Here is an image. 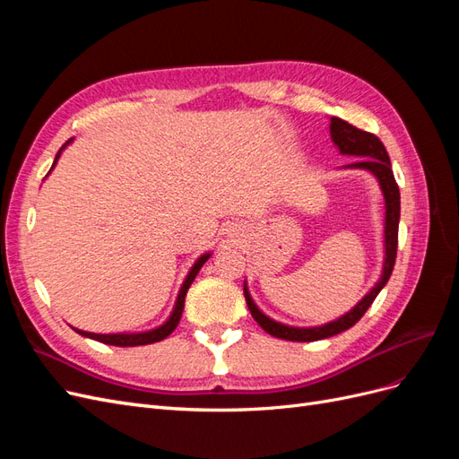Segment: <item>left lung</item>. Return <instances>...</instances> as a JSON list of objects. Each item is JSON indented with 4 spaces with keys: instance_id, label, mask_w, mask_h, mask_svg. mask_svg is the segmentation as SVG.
Instances as JSON below:
<instances>
[{
    "instance_id": "obj_1",
    "label": "left lung",
    "mask_w": 459,
    "mask_h": 459,
    "mask_svg": "<svg viewBox=\"0 0 459 459\" xmlns=\"http://www.w3.org/2000/svg\"><path fill=\"white\" fill-rule=\"evenodd\" d=\"M329 134L331 142L335 143L341 155L349 157H362L358 162L346 164L344 169H354V170H366L375 179H377L379 189L385 199V230H383V243H385V256H383V268L377 283H375L368 293L358 300L354 308H351L346 314L339 316L333 322L314 325V327H295L287 325L281 322H275L270 316L264 314L256 302L253 300L251 293H248L247 280L243 283L245 290V300L247 307L251 310L256 324L270 333V335L285 341H297V342H312L319 339H327L333 335H339V333L351 329L359 317L366 314V310L371 307V302L381 293V289L386 285L388 277L393 273L394 260H396V247H398V221H400V191L396 186V179L391 169V159H388V152L377 135L369 132L358 130L352 124L344 122L337 117H331L329 122Z\"/></svg>"
}]
</instances>
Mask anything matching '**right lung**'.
Segmentation results:
<instances>
[{
	"mask_svg": "<svg viewBox=\"0 0 459 459\" xmlns=\"http://www.w3.org/2000/svg\"><path fill=\"white\" fill-rule=\"evenodd\" d=\"M73 142H74V137H73V140H68V142L59 149L57 155H55L51 170L55 169V166H57V160H59V157H61V152H63L68 145H71ZM51 170H49V172H51ZM48 176H49V174H48ZM211 255H212V253H204V255H201V256L195 260V264H193L191 270H189L187 275H186V280H184L182 287H179V293H178V299H176V302H174V308H172L169 319H166V322L160 324L159 327H152V329H147V331H132V333H128V331H122V333H91V331H82V329H78V327H73V329L78 333V335H82V337L100 341V342H105V344H110V346H142V344H151V342H159V341L166 339V337H169L170 333L178 327L179 317H182V312H184V304H186L187 290H189L193 280H195L197 273L201 272L203 264H204L208 258H211Z\"/></svg>",
	"mask_w": 459,
	"mask_h": 459,
	"instance_id": "add662e5",
	"label": "right lung"
}]
</instances>
